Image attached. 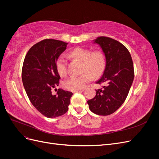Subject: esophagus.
Returning <instances> with one entry per match:
<instances>
[{
  "instance_id": "esophagus-1",
  "label": "esophagus",
  "mask_w": 159,
  "mask_h": 159,
  "mask_svg": "<svg viewBox=\"0 0 159 159\" xmlns=\"http://www.w3.org/2000/svg\"><path fill=\"white\" fill-rule=\"evenodd\" d=\"M84 89H80V90H75V91H73L72 92L73 93H77V92H81V91H83Z\"/></svg>"
}]
</instances>
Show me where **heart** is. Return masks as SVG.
<instances>
[{"instance_id": "b5f03b06", "label": "heart", "mask_w": 159, "mask_h": 159, "mask_svg": "<svg viewBox=\"0 0 159 159\" xmlns=\"http://www.w3.org/2000/svg\"><path fill=\"white\" fill-rule=\"evenodd\" d=\"M70 56L83 63L82 71L80 75H72L66 80L64 88L68 90L75 91L83 89L93 77H98L104 69L105 60L103 53L100 51H93L84 48H75L70 52ZM57 73L61 77L67 75V61L64 56H60L56 62Z\"/></svg>"}]
</instances>
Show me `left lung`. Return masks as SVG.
Listing matches in <instances>:
<instances>
[{"instance_id":"left-lung-1","label":"left lung","mask_w":159,"mask_h":159,"mask_svg":"<svg viewBox=\"0 0 159 159\" xmlns=\"http://www.w3.org/2000/svg\"><path fill=\"white\" fill-rule=\"evenodd\" d=\"M93 43L102 49L105 67L96 81L102 88L95 90V96L88 104L91 111L105 116L116 111L125 101L134 79L133 64L129 50L119 42L101 36Z\"/></svg>"}]
</instances>
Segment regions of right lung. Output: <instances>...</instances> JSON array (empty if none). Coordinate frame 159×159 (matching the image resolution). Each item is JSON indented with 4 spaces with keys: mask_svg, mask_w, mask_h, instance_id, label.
<instances>
[{
    "mask_svg": "<svg viewBox=\"0 0 159 159\" xmlns=\"http://www.w3.org/2000/svg\"><path fill=\"white\" fill-rule=\"evenodd\" d=\"M67 45L68 43L54 39L42 40L28 50L24 60V88L34 107L48 118L60 117L68 111L73 95L61 89L56 95L52 93V89L58 86L60 78L56 62Z\"/></svg>",
    "mask_w": 159,
    "mask_h": 159,
    "instance_id": "1",
    "label": "right lung"
}]
</instances>
